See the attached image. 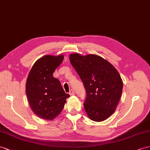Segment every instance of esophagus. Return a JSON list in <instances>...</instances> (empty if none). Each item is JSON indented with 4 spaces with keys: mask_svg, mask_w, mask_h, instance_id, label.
Masks as SVG:
<instances>
[{
    "mask_svg": "<svg viewBox=\"0 0 150 150\" xmlns=\"http://www.w3.org/2000/svg\"><path fill=\"white\" fill-rule=\"evenodd\" d=\"M74 93H75V92H74V90H70V92H69V94H70V96H72V95H74Z\"/></svg>",
    "mask_w": 150,
    "mask_h": 150,
    "instance_id": "1",
    "label": "esophagus"
}]
</instances>
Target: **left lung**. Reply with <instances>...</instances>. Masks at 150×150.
<instances>
[{"label": "left lung", "instance_id": "left-lung-1", "mask_svg": "<svg viewBox=\"0 0 150 150\" xmlns=\"http://www.w3.org/2000/svg\"><path fill=\"white\" fill-rule=\"evenodd\" d=\"M71 65L77 72L86 91L83 104L90 119L105 121L112 115L120 100L123 83L112 64L96 54H70Z\"/></svg>", "mask_w": 150, "mask_h": 150}]
</instances>
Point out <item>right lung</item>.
<instances>
[{
	"label": "right lung",
	"mask_w": 150,
	"mask_h": 150,
	"mask_svg": "<svg viewBox=\"0 0 150 150\" xmlns=\"http://www.w3.org/2000/svg\"><path fill=\"white\" fill-rule=\"evenodd\" d=\"M63 54L45 55L34 63L25 83V93L33 112L51 121L61 113L69 94L65 93L59 81L53 76L62 63Z\"/></svg>",
	"instance_id": "add662e5"
}]
</instances>
